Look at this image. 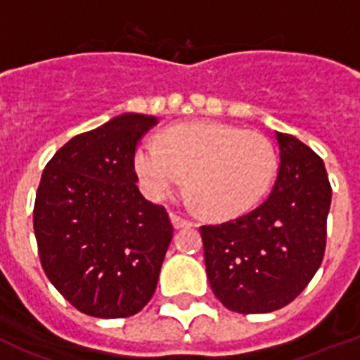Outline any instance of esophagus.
<instances>
[{"label":"esophagus","instance_id":"obj_1","mask_svg":"<svg viewBox=\"0 0 360 360\" xmlns=\"http://www.w3.org/2000/svg\"><path fill=\"white\" fill-rule=\"evenodd\" d=\"M170 220H172V224L176 229H181V228H190V226H193L192 220L184 219V217L177 215V213H170Z\"/></svg>","mask_w":360,"mask_h":360}]
</instances>
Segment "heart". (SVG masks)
<instances>
[{"mask_svg":"<svg viewBox=\"0 0 360 360\" xmlns=\"http://www.w3.org/2000/svg\"><path fill=\"white\" fill-rule=\"evenodd\" d=\"M136 174L150 199H163L188 176L193 200L210 215L236 217L255 208L273 184L278 156L255 131L228 124H183L163 140L148 138L134 156Z\"/></svg>","mask_w":360,"mask_h":360,"instance_id":"1","label":"heart"}]
</instances>
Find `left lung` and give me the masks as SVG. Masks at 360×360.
I'll return each mask as SVG.
<instances>
[{
    "instance_id": "left-lung-1",
    "label": "left lung",
    "mask_w": 360,
    "mask_h": 360,
    "mask_svg": "<svg viewBox=\"0 0 360 360\" xmlns=\"http://www.w3.org/2000/svg\"><path fill=\"white\" fill-rule=\"evenodd\" d=\"M280 168L267 200L222 224L202 226L213 294L238 314L289 305L321 265L332 200L325 163L297 138L276 132Z\"/></svg>"
}]
</instances>
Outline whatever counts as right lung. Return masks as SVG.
Returning a JSON list of instances; mask_svg holds the SVG:
<instances>
[{"instance_id":"add662e5","label":"right lung","mask_w":360,"mask_h":360,"mask_svg":"<svg viewBox=\"0 0 360 360\" xmlns=\"http://www.w3.org/2000/svg\"><path fill=\"white\" fill-rule=\"evenodd\" d=\"M156 116L125 112L71 138L48 161L34 231L48 280L80 312H140L172 240L168 213L136 186L134 152Z\"/></svg>"}]
</instances>
